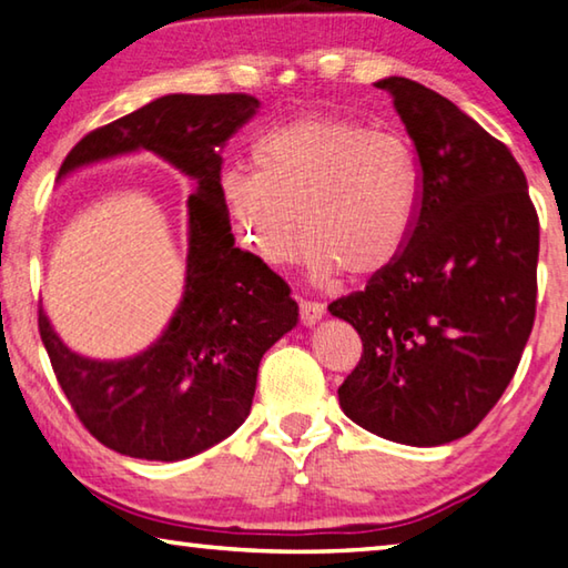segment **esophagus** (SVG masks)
<instances>
[{
	"instance_id": "obj_1",
	"label": "esophagus",
	"mask_w": 568,
	"mask_h": 568,
	"mask_svg": "<svg viewBox=\"0 0 568 568\" xmlns=\"http://www.w3.org/2000/svg\"><path fill=\"white\" fill-rule=\"evenodd\" d=\"M325 315V305L315 301H301V321L303 325H315Z\"/></svg>"
}]
</instances>
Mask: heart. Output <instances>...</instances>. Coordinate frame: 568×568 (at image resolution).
Wrapping results in <instances>:
<instances>
[{
	"label": "heart",
	"instance_id": "heart-1",
	"mask_svg": "<svg viewBox=\"0 0 568 568\" xmlns=\"http://www.w3.org/2000/svg\"><path fill=\"white\" fill-rule=\"evenodd\" d=\"M253 168H227L220 200L240 245L267 267L295 261L303 224L313 277H371L396 263L416 225L420 168L396 132L307 114L261 134Z\"/></svg>",
	"mask_w": 568,
	"mask_h": 568
}]
</instances>
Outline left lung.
<instances>
[{
  "label": "left lung",
  "mask_w": 568,
  "mask_h": 568,
  "mask_svg": "<svg viewBox=\"0 0 568 568\" xmlns=\"http://www.w3.org/2000/svg\"><path fill=\"white\" fill-rule=\"evenodd\" d=\"M376 88L416 145L420 205L396 263L328 305L363 341L338 398L371 434L444 446L486 418L521 361L536 315L538 217L504 142L406 77Z\"/></svg>",
  "instance_id": "1"
}]
</instances>
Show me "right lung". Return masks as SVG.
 I'll list each match as a JSON object with an SVG mask.
<instances>
[{
  "instance_id": "1",
  "label": "right lung",
  "mask_w": 568,
  "mask_h": 568,
  "mask_svg": "<svg viewBox=\"0 0 568 568\" xmlns=\"http://www.w3.org/2000/svg\"><path fill=\"white\" fill-rule=\"evenodd\" d=\"M257 108L250 94H165L84 134L57 175L148 150L195 182L185 287L155 343L130 358L94 361L67 348L40 305V335L67 400L122 456L182 460L235 434L265 351L297 325L291 287L235 247L220 200V152Z\"/></svg>"
}]
</instances>
